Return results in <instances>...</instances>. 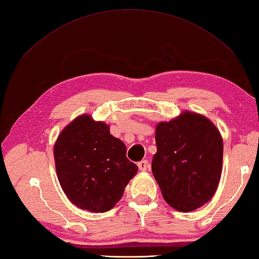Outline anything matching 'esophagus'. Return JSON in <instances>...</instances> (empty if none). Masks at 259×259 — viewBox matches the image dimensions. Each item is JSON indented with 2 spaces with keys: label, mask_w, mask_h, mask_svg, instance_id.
Returning a JSON list of instances; mask_svg holds the SVG:
<instances>
[{
  "label": "esophagus",
  "mask_w": 259,
  "mask_h": 259,
  "mask_svg": "<svg viewBox=\"0 0 259 259\" xmlns=\"http://www.w3.org/2000/svg\"><path fill=\"white\" fill-rule=\"evenodd\" d=\"M137 165H138V168H140L141 171H146L148 166H149V162H148V160H142L138 162Z\"/></svg>",
  "instance_id": "esophagus-1"
}]
</instances>
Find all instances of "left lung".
<instances>
[{"label": "left lung", "instance_id": "left-lung-1", "mask_svg": "<svg viewBox=\"0 0 259 259\" xmlns=\"http://www.w3.org/2000/svg\"><path fill=\"white\" fill-rule=\"evenodd\" d=\"M157 153L151 170L163 199L181 212L197 210L215 193L223 140L209 118L185 111L156 126Z\"/></svg>", "mask_w": 259, "mask_h": 259}]
</instances>
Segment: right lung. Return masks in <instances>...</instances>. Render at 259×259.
I'll list each match as a JSON object with an SVG mask.
<instances>
[{
	"mask_svg": "<svg viewBox=\"0 0 259 259\" xmlns=\"http://www.w3.org/2000/svg\"><path fill=\"white\" fill-rule=\"evenodd\" d=\"M57 177L71 202L82 210H111L138 167L126 157L125 144L104 122L88 114L62 130L54 146Z\"/></svg>",
	"mask_w": 259,
	"mask_h": 259,
	"instance_id": "1",
	"label": "right lung"
}]
</instances>
